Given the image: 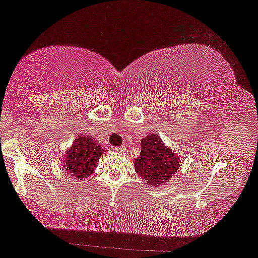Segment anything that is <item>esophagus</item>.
<instances>
[{
    "label": "esophagus",
    "instance_id": "1",
    "mask_svg": "<svg viewBox=\"0 0 258 258\" xmlns=\"http://www.w3.org/2000/svg\"><path fill=\"white\" fill-rule=\"evenodd\" d=\"M113 151L115 152H125L126 151V148L123 147H118V148H113Z\"/></svg>",
    "mask_w": 258,
    "mask_h": 258
}]
</instances>
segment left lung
I'll return each instance as SVG.
<instances>
[{"instance_id":"left-lung-1","label":"left lung","mask_w":258,"mask_h":258,"mask_svg":"<svg viewBox=\"0 0 258 258\" xmlns=\"http://www.w3.org/2000/svg\"><path fill=\"white\" fill-rule=\"evenodd\" d=\"M135 171L149 185L161 186L180 168L178 157L157 134L141 140V155L134 161Z\"/></svg>"}]
</instances>
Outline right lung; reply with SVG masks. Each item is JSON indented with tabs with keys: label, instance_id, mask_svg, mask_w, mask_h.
Instances as JSON below:
<instances>
[{
	"label": "right lung",
	"instance_id": "add662e5",
	"mask_svg": "<svg viewBox=\"0 0 258 258\" xmlns=\"http://www.w3.org/2000/svg\"><path fill=\"white\" fill-rule=\"evenodd\" d=\"M101 146L87 135H80L73 146L64 152L63 169L75 180H84L97 168L100 157L103 154Z\"/></svg>",
	"mask_w": 258,
	"mask_h": 258
}]
</instances>
